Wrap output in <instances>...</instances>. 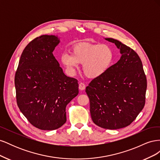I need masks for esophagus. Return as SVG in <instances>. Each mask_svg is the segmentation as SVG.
<instances>
[{
  "label": "esophagus",
  "mask_w": 160,
  "mask_h": 160,
  "mask_svg": "<svg viewBox=\"0 0 160 160\" xmlns=\"http://www.w3.org/2000/svg\"><path fill=\"white\" fill-rule=\"evenodd\" d=\"M79 89L81 91H83L85 89V85L83 83H80L79 85Z\"/></svg>",
  "instance_id": "34e87169"
}]
</instances>
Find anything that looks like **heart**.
<instances>
[{"instance_id": "b5f03b06", "label": "heart", "mask_w": 160, "mask_h": 160, "mask_svg": "<svg viewBox=\"0 0 160 160\" xmlns=\"http://www.w3.org/2000/svg\"><path fill=\"white\" fill-rule=\"evenodd\" d=\"M113 59V52L108 45L77 44L71 49V55L63 54L61 61L72 73L78 68L79 64L83 65L85 75L95 79L107 72L112 65Z\"/></svg>"}]
</instances>
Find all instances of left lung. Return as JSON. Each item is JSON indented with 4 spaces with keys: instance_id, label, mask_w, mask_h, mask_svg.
<instances>
[{
    "instance_id": "1",
    "label": "left lung",
    "mask_w": 160,
    "mask_h": 160,
    "mask_svg": "<svg viewBox=\"0 0 160 160\" xmlns=\"http://www.w3.org/2000/svg\"><path fill=\"white\" fill-rule=\"evenodd\" d=\"M105 39L115 43L122 56L105 74L92 80L85 91L93 123L104 129H118L128 126L143 109L147 80L136 52L114 38Z\"/></svg>"
}]
</instances>
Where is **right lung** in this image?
<instances>
[{
  "label": "right lung",
  "instance_id": "obj_1",
  "mask_svg": "<svg viewBox=\"0 0 160 160\" xmlns=\"http://www.w3.org/2000/svg\"><path fill=\"white\" fill-rule=\"evenodd\" d=\"M60 42L55 35L31 41L14 77L18 107L33 126L54 130L67 121L66 106L79 93L78 81L65 75L52 52Z\"/></svg>",
  "mask_w": 160,
  "mask_h": 160
}]
</instances>
